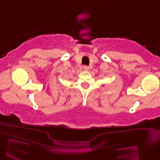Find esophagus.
<instances>
[{
	"mask_svg": "<svg viewBox=\"0 0 160 160\" xmlns=\"http://www.w3.org/2000/svg\"><path fill=\"white\" fill-rule=\"evenodd\" d=\"M83 68H84V70H85V71H88V70H89V67H88V66L85 65L84 67H83Z\"/></svg>",
	"mask_w": 160,
	"mask_h": 160,
	"instance_id": "esophagus-1",
	"label": "esophagus"
}]
</instances>
